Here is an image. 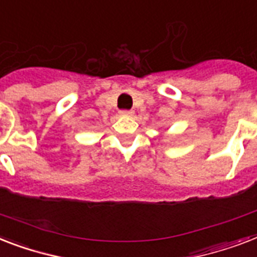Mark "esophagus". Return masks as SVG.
<instances>
[{"mask_svg": "<svg viewBox=\"0 0 257 257\" xmlns=\"http://www.w3.org/2000/svg\"><path fill=\"white\" fill-rule=\"evenodd\" d=\"M120 116L121 117H133L135 112L133 110H120Z\"/></svg>", "mask_w": 257, "mask_h": 257, "instance_id": "1", "label": "esophagus"}]
</instances>
